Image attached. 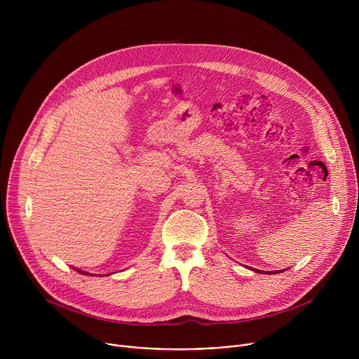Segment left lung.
Listing matches in <instances>:
<instances>
[{"label": "left lung", "mask_w": 359, "mask_h": 359, "mask_svg": "<svg viewBox=\"0 0 359 359\" xmlns=\"http://www.w3.org/2000/svg\"><path fill=\"white\" fill-rule=\"evenodd\" d=\"M245 267V266H244ZM248 270H251V271H254V273H259V274H280V273H284L285 270H288V269H285V270H276V271H263V270H257V269H250V267H247Z\"/></svg>", "instance_id": "8db88e82"}]
</instances>
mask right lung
Returning a JSON list of instances; mask_svg holds the SVG:
<instances>
[{"label":"right lung","instance_id":"1","mask_svg":"<svg viewBox=\"0 0 359 359\" xmlns=\"http://www.w3.org/2000/svg\"><path fill=\"white\" fill-rule=\"evenodd\" d=\"M74 270H76L78 273H81V274H85V276H96V274H90V273H86V271H82V270H79V269H76V267H72ZM107 276H109V274H107Z\"/></svg>","mask_w":359,"mask_h":359}]
</instances>
